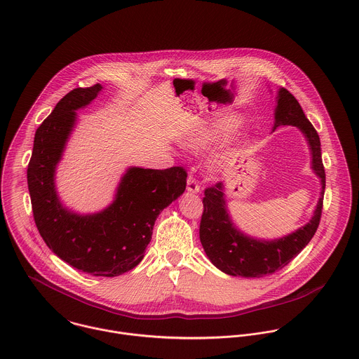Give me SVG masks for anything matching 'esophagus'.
Instances as JSON below:
<instances>
[{
	"label": "esophagus",
	"mask_w": 359,
	"mask_h": 359,
	"mask_svg": "<svg viewBox=\"0 0 359 359\" xmlns=\"http://www.w3.org/2000/svg\"><path fill=\"white\" fill-rule=\"evenodd\" d=\"M187 189H188L189 192H194V194L201 192V185H199L198 180H196L192 174L188 175V180H187Z\"/></svg>",
	"instance_id": "esophagus-1"
}]
</instances>
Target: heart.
I'll return each mask as SVG.
<instances>
[{
    "mask_svg": "<svg viewBox=\"0 0 359 359\" xmlns=\"http://www.w3.org/2000/svg\"><path fill=\"white\" fill-rule=\"evenodd\" d=\"M235 126V118L231 117H222V118H217L214 121H211L210 124L201 127L196 133H194L188 140H187V145L192 149L201 151L207 148L211 142L217 141L218 138L224 137L225 134H228ZM228 154H221L217 156V158L214 160V163L221 164L226 160Z\"/></svg>",
    "mask_w": 359,
    "mask_h": 359,
    "instance_id": "obj_1",
    "label": "heart"
}]
</instances>
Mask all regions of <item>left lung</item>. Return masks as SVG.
Returning <instances> with one entry per match:
<instances>
[{
  "instance_id": "8db88e82",
  "label": "left lung",
  "mask_w": 359,
  "mask_h": 359,
  "mask_svg": "<svg viewBox=\"0 0 359 359\" xmlns=\"http://www.w3.org/2000/svg\"><path fill=\"white\" fill-rule=\"evenodd\" d=\"M279 126H296L306 135L312 154V170L322 184L320 198L308 224L287 236L266 242L249 238L235 228L226 211L222 182L205 188L201 242L210 261L232 276L262 278L282 269L307 246L319 226L326 182L320 141L300 103L286 88L278 93L273 130Z\"/></svg>"
}]
</instances>
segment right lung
Masks as SVG:
<instances>
[{"instance_id":"obj_1","label":"right lung","mask_w":359,"mask_h":359,"mask_svg":"<svg viewBox=\"0 0 359 359\" xmlns=\"http://www.w3.org/2000/svg\"><path fill=\"white\" fill-rule=\"evenodd\" d=\"M101 84L74 88L56 103L34 135L27 185L37 229L52 252L73 268L94 276H117L144 258L160 211L187 188L184 167H131L116 199L101 212L80 215L60 205L55 167L74 127L76 110L97 98Z\"/></svg>"}]
</instances>
